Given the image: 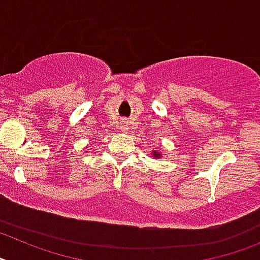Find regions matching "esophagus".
<instances>
[{"label":"esophagus","instance_id":"esophagus-1","mask_svg":"<svg viewBox=\"0 0 260 260\" xmlns=\"http://www.w3.org/2000/svg\"><path fill=\"white\" fill-rule=\"evenodd\" d=\"M127 128H128V127H127V123L125 122V123H123V125H122V132H126Z\"/></svg>","mask_w":260,"mask_h":260}]
</instances>
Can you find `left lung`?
I'll return each instance as SVG.
<instances>
[{
  "mask_svg": "<svg viewBox=\"0 0 260 260\" xmlns=\"http://www.w3.org/2000/svg\"><path fill=\"white\" fill-rule=\"evenodd\" d=\"M151 156H152V157H155V158H161L162 153L160 152V151L156 150V148H153L152 152H151Z\"/></svg>",
  "mask_w": 260,
  "mask_h": 260,
  "instance_id": "8db88e82",
  "label": "left lung"
}]
</instances>
